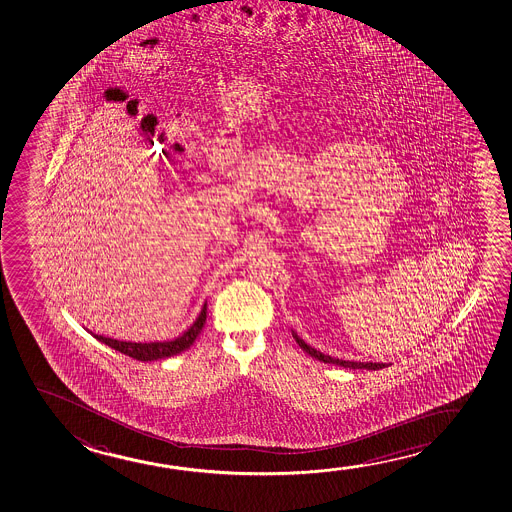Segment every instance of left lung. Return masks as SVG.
<instances>
[{"mask_svg":"<svg viewBox=\"0 0 512 512\" xmlns=\"http://www.w3.org/2000/svg\"><path fill=\"white\" fill-rule=\"evenodd\" d=\"M291 336L293 339L297 341L298 346L302 348V350L306 351L309 357H313V359L320 360L323 364H336L339 367H348V369H373V371H378V369H383V367H389L390 364H385V362H357V360H343L336 359V357H330V355H325V353H321L320 350H316L313 346H309V344L302 339V337H298L297 332L295 330H291Z\"/></svg>","mask_w":512,"mask_h":512,"instance_id":"obj_1","label":"left lung"}]
</instances>
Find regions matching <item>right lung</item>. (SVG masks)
Listing matches in <instances>:
<instances>
[{"label": "right lung", "instance_id": "add662e5", "mask_svg": "<svg viewBox=\"0 0 512 512\" xmlns=\"http://www.w3.org/2000/svg\"><path fill=\"white\" fill-rule=\"evenodd\" d=\"M206 321V302L201 307V313L198 314L196 321L192 323L191 327L185 330L182 336L176 337L173 341H153V343H132V341H118V339H111V337L99 336V334H92L97 341L106 344L113 350L120 351L123 355H129L132 359L141 360V362H152V360L168 359L173 355H178L182 351L191 348L192 343L196 341L199 336L201 328L205 325Z\"/></svg>", "mask_w": 512, "mask_h": 512}]
</instances>
